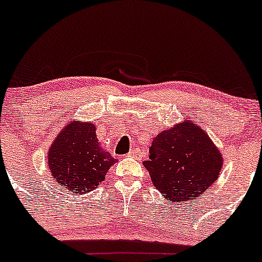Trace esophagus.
Here are the masks:
<instances>
[{
  "mask_svg": "<svg viewBox=\"0 0 262 262\" xmlns=\"http://www.w3.org/2000/svg\"><path fill=\"white\" fill-rule=\"evenodd\" d=\"M129 157H133V158H137V160H141L142 158V150L139 149V148H133V149H130V152L128 153Z\"/></svg>",
  "mask_w": 262,
  "mask_h": 262,
  "instance_id": "34e87169",
  "label": "esophagus"
}]
</instances>
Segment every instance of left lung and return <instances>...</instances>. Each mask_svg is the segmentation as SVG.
<instances>
[{
  "label": "left lung",
  "instance_id": "obj_1",
  "mask_svg": "<svg viewBox=\"0 0 262 262\" xmlns=\"http://www.w3.org/2000/svg\"><path fill=\"white\" fill-rule=\"evenodd\" d=\"M221 150L194 121H182L155 137L143 165L156 189L172 203L194 202L218 179Z\"/></svg>",
  "mask_w": 262,
  "mask_h": 262
}]
</instances>
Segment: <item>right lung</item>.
Instances as JSON below:
<instances>
[{"label":"right lung","instance_id":"obj_1","mask_svg":"<svg viewBox=\"0 0 262 262\" xmlns=\"http://www.w3.org/2000/svg\"><path fill=\"white\" fill-rule=\"evenodd\" d=\"M114 163L115 158L100 146L94 123L71 121L48 152V166L54 180L75 195L96 189Z\"/></svg>","mask_w":262,"mask_h":262}]
</instances>
